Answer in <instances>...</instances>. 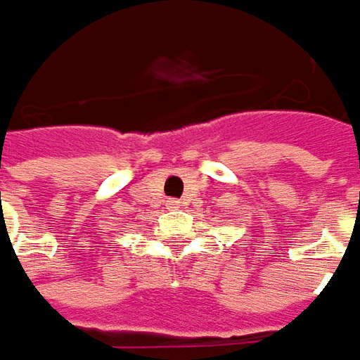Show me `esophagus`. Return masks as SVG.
Segmentation results:
<instances>
[{
  "mask_svg": "<svg viewBox=\"0 0 360 360\" xmlns=\"http://www.w3.org/2000/svg\"><path fill=\"white\" fill-rule=\"evenodd\" d=\"M177 202H179V200H167V205H171V207H173V205H177Z\"/></svg>",
  "mask_w": 360,
  "mask_h": 360,
  "instance_id": "34e87169",
  "label": "esophagus"
}]
</instances>
